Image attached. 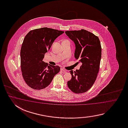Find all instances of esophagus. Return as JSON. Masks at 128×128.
<instances>
[{"mask_svg":"<svg viewBox=\"0 0 128 128\" xmlns=\"http://www.w3.org/2000/svg\"><path fill=\"white\" fill-rule=\"evenodd\" d=\"M60 70H61V71H63L64 73H66V72H67V70H65V69L63 68H61Z\"/></svg>","mask_w":128,"mask_h":128,"instance_id":"34e87169","label":"esophagus"}]
</instances>
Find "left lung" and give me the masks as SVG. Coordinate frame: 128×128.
I'll return each instance as SVG.
<instances>
[{"label":"left lung","mask_w":128,"mask_h":128,"mask_svg":"<svg viewBox=\"0 0 128 128\" xmlns=\"http://www.w3.org/2000/svg\"><path fill=\"white\" fill-rule=\"evenodd\" d=\"M65 32L74 43V57L82 64L79 70L70 71L72 78L68 86L75 93H84L92 87L98 76L102 56L100 42L97 36L84 29Z\"/></svg>","instance_id":"8db88e82"}]
</instances>
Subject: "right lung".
<instances>
[{
  "instance_id": "right-lung-1",
  "label": "right lung",
  "mask_w": 128,
  "mask_h": 128,
  "mask_svg": "<svg viewBox=\"0 0 128 128\" xmlns=\"http://www.w3.org/2000/svg\"><path fill=\"white\" fill-rule=\"evenodd\" d=\"M64 33L43 27L32 30L24 37L20 50L22 74L26 84L35 90L47 87L60 71L58 66L42 61L55 40Z\"/></svg>"
}]
</instances>
